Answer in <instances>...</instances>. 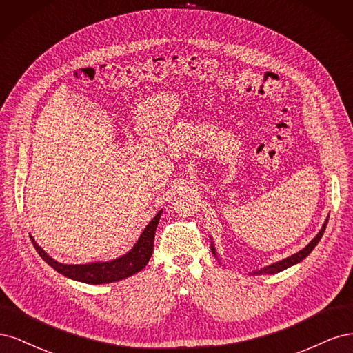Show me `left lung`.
<instances>
[{
	"label": "left lung",
	"instance_id": "1",
	"mask_svg": "<svg viewBox=\"0 0 353 353\" xmlns=\"http://www.w3.org/2000/svg\"><path fill=\"white\" fill-rule=\"evenodd\" d=\"M327 223H328V216H327V219L324 221L323 227H321V230H319V232L316 234V236H315L311 241H309L307 245H305V248H303L302 250H299L297 253H294V254H292V256H288V258H285V259H283V261L271 263V265H268V266H263V268H261V270L252 271L250 274H252V275L279 274V272H281V271H284V270H287V268H290V266H293V265H296V263H299V262H302V261L306 258V256L315 249V245L319 243V240H321L323 234H324V231H325V228H327ZM210 240H212V239H210ZM210 250H212L213 256H215V258L218 259V262L221 263L218 252H216V248H215V244H213V240L210 241Z\"/></svg>",
	"mask_w": 353,
	"mask_h": 353
}]
</instances>
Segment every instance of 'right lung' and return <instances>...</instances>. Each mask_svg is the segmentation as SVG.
<instances>
[{
    "instance_id": "right-lung-1",
    "label": "right lung",
    "mask_w": 353,
    "mask_h": 353,
    "mask_svg": "<svg viewBox=\"0 0 353 353\" xmlns=\"http://www.w3.org/2000/svg\"><path fill=\"white\" fill-rule=\"evenodd\" d=\"M162 212L163 210H159L157 215L147 223V227L144 228L141 236L138 237L137 243L132 245V249L130 252H126L125 254L119 256V258L110 261H99L79 265L61 263L57 262L56 259H52L51 256L34 240V237H29L41 258L44 259L52 270H56L61 275L68 276L70 280L87 284H108L125 280L128 276L140 272L148 263L153 253L154 232L157 228L159 219L162 216Z\"/></svg>"
}]
</instances>
